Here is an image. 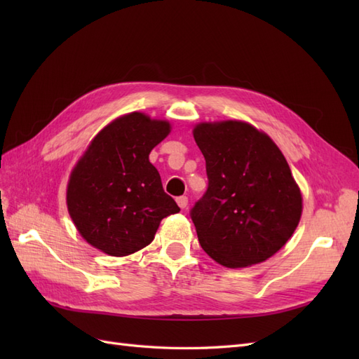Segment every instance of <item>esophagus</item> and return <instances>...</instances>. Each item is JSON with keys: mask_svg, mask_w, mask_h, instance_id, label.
Returning a JSON list of instances; mask_svg holds the SVG:
<instances>
[{"mask_svg": "<svg viewBox=\"0 0 359 359\" xmlns=\"http://www.w3.org/2000/svg\"><path fill=\"white\" fill-rule=\"evenodd\" d=\"M177 203L180 205V208H186V206L189 205V198L187 196H180V198H177Z\"/></svg>", "mask_w": 359, "mask_h": 359, "instance_id": "1", "label": "esophagus"}]
</instances>
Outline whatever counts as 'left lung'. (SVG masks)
<instances>
[{"mask_svg":"<svg viewBox=\"0 0 359 359\" xmlns=\"http://www.w3.org/2000/svg\"><path fill=\"white\" fill-rule=\"evenodd\" d=\"M208 189L190 217L215 262L241 268L283 247L301 219L302 198L290 168L265 133L241 121L199 124Z\"/></svg>","mask_w":359,"mask_h":359,"instance_id":"left-lung-1","label":"left lung"}]
</instances>
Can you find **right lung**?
Masks as SVG:
<instances>
[{
    "label": "right lung",
    "mask_w": 359,
    "mask_h": 359,
    "mask_svg": "<svg viewBox=\"0 0 359 359\" xmlns=\"http://www.w3.org/2000/svg\"><path fill=\"white\" fill-rule=\"evenodd\" d=\"M169 132V123L133 112L94 137L67 187L70 217L86 243L111 256L132 255L180 211L148 158Z\"/></svg>",
    "instance_id": "add662e5"
}]
</instances>
